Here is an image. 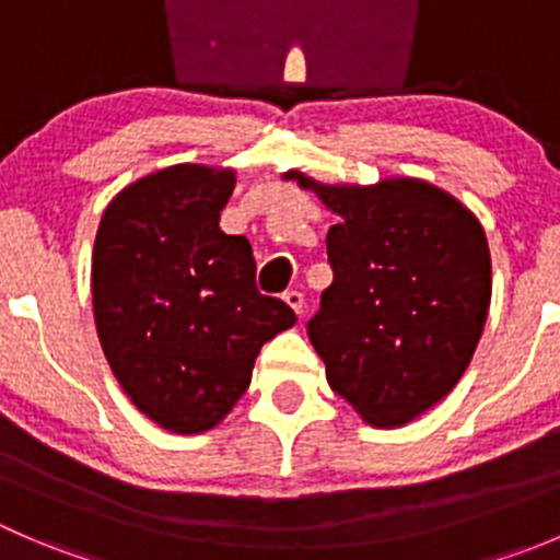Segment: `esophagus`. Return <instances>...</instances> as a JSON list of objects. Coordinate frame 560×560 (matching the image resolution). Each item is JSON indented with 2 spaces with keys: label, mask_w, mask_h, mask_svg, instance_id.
Returning a JSON list of instances; mask_svg holds the SVG:
<instances>
[{
  "label": "esophagus",
  "mask_w": 560,
  "mask_h": 560,
  "mask_svg": "<svg viewBox=\"0 0 560 560\" xmlns=\"http://www.w3.org/2000/svg\"><path fill=\"white\" fill-rule=\"evenodd\" d=\"M281 298H284L287 306H290L292 312H295L298 316H301V314H303V308H306V303H303V292L290 290V292H284V295H281Z\"/></svg>",
  "instance_id": "esophagus-1"
}]
</instances>
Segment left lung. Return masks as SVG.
I'll return each instance as SVG.
<instances>
[{
    "instance_id": "obj_1",
    "label": "left lung",
    "mask_w": 560,
    "mask_h": 560,
    "mask_svg": "<svg viewBox=\"0 0 560 560\" xmlns=\"http://www.w3.org/2000/svg\"><path fill=\"white\" fill-rule=\"evenodd\" d=\"M284 178L338 217L327 233L332 284L308 322L327 385L369 425H406L460 382L485 330L493 279L482 224L420 178Z\"/></svg>"
}]
</instances>
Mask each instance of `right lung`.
<instances>
[{"label": "right lung", "mask_w": 560, "mask_h": 560, "mask_svg": "<svg viewBox=\"0 0 560 560\" xmlns=\"http://www.w3.org/2000/svg\"><path fill=\"white\" fill-rule=\"evenodd\" d=\"M233 167L171 165L107 202L92 254L100 343L140 415L178 436L217 428L252 382L265 341L295 325L259 295L252 244L219 213Z\"/></svg>", "instance_id": "right-lung-1"}]
</instances>
